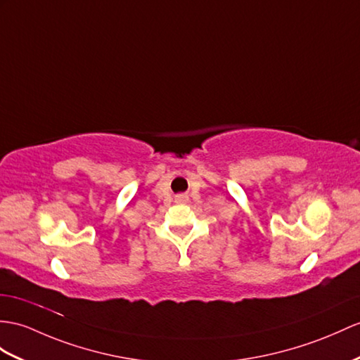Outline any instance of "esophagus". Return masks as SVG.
<instances>
[{"label": "esophagus", "mask_w": 360, "mask_h": 360, "mask_svg": "<svg viewBox=\"0 0 360 360\" xmlns=\"http://www.w3.org/2000/svg\"><path fill=\"white\" fill-rule=\"evenodd\" d=\"M186 200H188L186 195H179V197H177V201H186Z\"/></svg>", "instance_id": "34e87169"}]
</instances>
